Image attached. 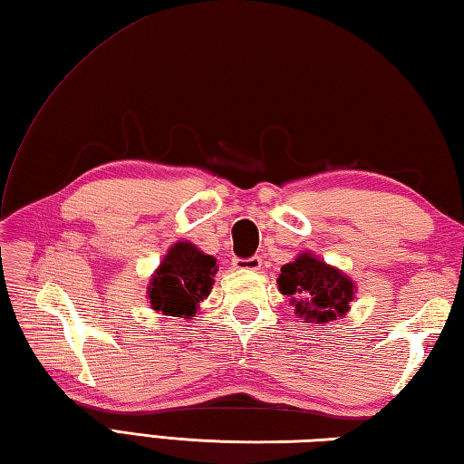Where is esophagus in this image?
<instances>
[{"instance_id":"34e87169","label":"esophagus","mask_w":464,"mask_h":464,"mask_svg":"<svg viewBox=\"0 0 464 464\" xmlns=\"http://www.w3.org/2000/svg\"><path fill=\"white\" fill-rule=\"evenodd\" d=\"M232 265H234V268H240V270H258L262 266V258L260 256L234 258Z\"/></svg>"}]
</instances>
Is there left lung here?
Listing matches in <instances>:
<instances>
[{"label": "left lung", "mask_w": 464, "mask_h": 464, "mask_svg": "<svg viewBox=\"0 0 464 464\" xmlns=\"http://www.w3.org/2000/svg\"><path fill=\"white\" fill-rule=\"evenodd\" d=\"M276 283L283 295L293 296L296 313L317 325L343 317L349 301L353 299V283L337 268L311 255H301L285 265ZM295 295H301L302 301L296 302Z\"/></svg>", "instance_id": "1"}]
</instances>
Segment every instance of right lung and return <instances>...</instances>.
<instances>
[{
	"label": "right lung",
	"instance_id": "right-lung-1",
	"mask_svg": "<svg viewBox=\"0 0 464 464\" xmlns=\"http://www.w3.org/2000/svg\"><path fill=\"white\" fill-rule=\"evenodd\" d=\"M214 275V256L204 255L189 242L173 244L147 291L151 307L169 317H194L198 303L209 295Z\"/></svg>",
	"mask_w": 464,
	"mask_h": 464
}]
</instances>
